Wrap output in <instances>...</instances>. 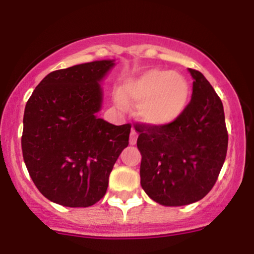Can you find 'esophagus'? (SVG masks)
I'll return each mask as SVG.
<instances>
[{"label":"esophagus","instance_id":"1","mask_svg":"<svg viewBox=\"0 0 254 254\" xmlns=\"http://www.w3.org/2000/svg\"><path fill=\"white\" fill-rule=\"evenodd\" d=\"M137 137H138V132H137V131L133 129H131V133H130V144L131 145H135L136 144V142H137Z\"/></svg>","mask_w":254,"mask_h":254}]
</instances>
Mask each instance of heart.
<instances>
[{
  "label": "heart",
  "instance_id": "b5f03b06",
  "mask_svg": "<svg viewBox=\"0 0 254 254\" xmlns=\"http://www.w3.org/2000/svg\"><path fill=\"white\" fill-rule=\"evenodd\" d=\"M190 88L186 78L177 72L150 69L124 83L115 101L127 111L129 103L137 105V116L144 123L155 127L167 125L183 113Z\"/></svg>",
  "mask_w": 254,
  "mask_h": 254
}]
</instances>
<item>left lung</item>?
Instances as JSON below:
<instances>
[{"label":"left lung","mask_w":254,"mask_h":254,"mask_svg":"<svg viewBox=\"0 0 254 254\" xmlns=\"http://www.w3.org/2000/svg\"><path fill=\"white\" fill-rule=\"evenodd\" d=\"M192 98L176 121L136 124L141 185L156 203L182 206L202 199L216 183L226 160L228 132L222 101L200 71L189 69Z\"/></svg>","instance_id":"8db88e82"}]
</instances>
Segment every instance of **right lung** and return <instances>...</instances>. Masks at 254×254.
I'll return each mask as SVG.
<instances>
[{"instance_id": "right-lung-1", "label": "right lung", "mask_w": 254, "mask_h": 254, "mask_svg": "<svg viewBox=\"0 0 254 254\" xmlns=\"http://www.w3.org/2000/svg\"><path fill=\"white\" fill-rule=\"evenodd\" d=\"M113 62L52 71L26 104L22 156L34 185L51 202L70 208L99 202L129 144L130 124L113 125L97 117L103 103L99 83Z\"/></svg>"}]
</instances>
